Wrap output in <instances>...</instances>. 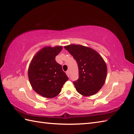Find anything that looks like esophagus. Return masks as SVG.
<instances>
[{"label":"esophagus","mask_w":134,"mask_h":134,"mask_svg":"<svg viewBox=\"0 0 134 134\" xmlns=\"http://www.w3.org/2000/svg\"><path fill=\"white\" fill-rule=\"evenodd\" d=\"M66 74H67V75L69 77V76H70V72H69V71H67L66 72Z\"/></svg>","instance_id":"1"}]
</instances>
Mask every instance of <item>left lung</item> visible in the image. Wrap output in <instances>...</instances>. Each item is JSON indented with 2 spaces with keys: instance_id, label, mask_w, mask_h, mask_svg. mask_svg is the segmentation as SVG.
<instances>
[{
  "instance_id": "1",
  "label": "left lung",
  "mask_w": 134,
  "mask_h": 134,
  "mask_svg": "<svg viewBox=\"0 0 134 134\" xmlns=\"http://www.w3.org/2000/svg\"><path fill=\"white\" fill-rule=\"evenodd\" d=\"M78 65L79 79L74 82L76 91L83 96L95 94L104 85L107 66L104 59L94 49L82 45L64 46Z\"/></svg>"
}]
</instances>
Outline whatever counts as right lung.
<instances>
[{"label": "right lung", "mask_w": 134, "mask_h": 134, "mask_svg": "<svg viewBox=\"0 0 134 134\" xmlns=\"http://www.w3.org/2000/svg\"><path fill=\"white\" fill-rule=\"evenodd\" d=\"M63 47L46 46L33 56L28 68V78L33 89L45 98H52L60 93L68 81L62 65L55 60Z\"/></svg>", "instance_id": "right-lung-1"}]
</instances>
